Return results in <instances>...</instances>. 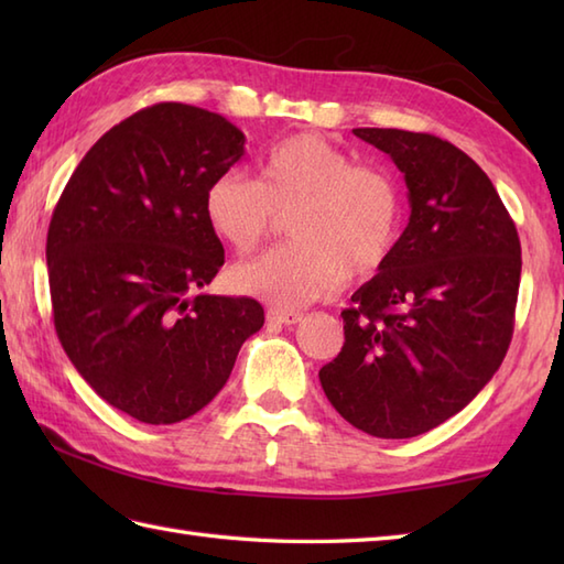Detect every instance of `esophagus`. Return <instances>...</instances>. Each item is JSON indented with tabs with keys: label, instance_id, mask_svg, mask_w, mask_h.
<instances>
[{
	"label": "esophagus",
	"instance_id": "esophagus-1",
	"mask_svg": "<svg viewBox=\"0 0 564 564\" xmlns=\"http://www.w3.org/2000/svg\"><path fill=\"white\" fill-rule=\"evenodd\" d=\"M267 317L271 322H275V325H285V327L297 325V322L303 319V315L301 313H293V310H269Z\"/></svg>",
	"mask_w": 564,
	"mask_h": 564
}]
</instances>
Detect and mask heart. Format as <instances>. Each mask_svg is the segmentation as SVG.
Segmentation results:
<instances>
[{
	"label": "heart",
	"instance_id": "obj_1",
	"mask_svg": "<svg viewBox=\"0 0 564 564\" xmlns=\"http://www.w3.org/2000/svg\"><path fill=\"white\" fill-rule=\"evenodd\" d=\"M203 210L213 232L237 251L254 249L275 213H291L293 242L237 263L239 293L293 310L337 293L392 254L402 230V191L378 164H354L334 142L303 133L267 152L257 182L239 172L215 176Z\"/></svg>",
	"mask_w": 564,
	"mask_h": 564
}]
</instances>
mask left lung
<instances>
[{
	"label": "left lung",
	"mask_w": 564,
	"mask_h": 564,
	"mask_svg": "<svg viewBox=\"0 0 564 564\" xmlns=\"http://www.w3.org/2000/svg\"><path fill=\"white\" fill-rule=\"evenodd\" d=\"M404 174L410 223L344 310L319 382L378 438L426 434L475 400L509 349L521 281L517 225L489 176L436 135L354 128Z\"/></svg>",
	"instance_id": "8db88e82"
}]
</instances>
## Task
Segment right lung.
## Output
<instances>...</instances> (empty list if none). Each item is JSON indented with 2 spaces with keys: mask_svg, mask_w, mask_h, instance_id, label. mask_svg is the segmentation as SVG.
<instances>
[{
  "mask_svg": "<svg viewBox=\"0 0 564 564\" xmlns=\"http://www.w3.org/2000/svg\"><path fill=\"white\" fill-rule=\"evenodd\" d=\"M245 140L220 113L154 104L97 140L53 210L57 339L89 388L138 422L200 412L263 327L251 297L200 293L225 263L203 198Z\"/></svg>",
  "mask_w": 564,
  "mask_h": 564,
  "instance_id": "1",
  "label": "right lung"
}]
</instances>
